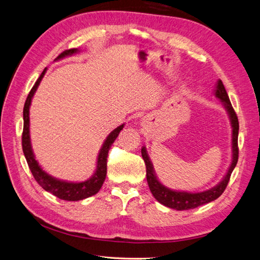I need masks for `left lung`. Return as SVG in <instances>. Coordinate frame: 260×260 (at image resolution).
Listing matches in <instances>:
<instances>
[{"label":"left lung","mask_w":260,"mask_h":260,"mask_svg":"<svg viewBox=\"0 0 260 260\" xmlns=\"http://www.w3.org/2000/svg\"><path fill=\"white\" fill-rule=\"evenodd\" d=\"M215 95L221 100L228 114H229L231 125H232V162L230 168L228 170L226 175L222 179L221 182L218 185L211 187L210 190L200 192V193H188V192H180L174 191L170 188L162 185L158 180H157L155 172L153 169V164L149 160V157L146 153L145 147H142L141 153L146 166V180L149 190H151L154 198L158 201L162 205L176 210H188L199 207L201 205H205L207 203L217 200L221 195L225 187L229 183V180L233 169L235 168L239 159V146H238V137H239V119L235 114L234 109L231 105V102L228 93L224 89V85L221 80H218Z\"/></svg>","instance_id":"1"}]
</instances>
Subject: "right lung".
Listing matches in <instances>:
<instances>
[{
  "label": "right lung",
  "mask_w": 260,
  "mask_h": 260,
  "mask_svg": "<svg viewBox=\"0 0 260 260\" xmlns=\"http://www.w3.org/2000/svg\"><path fill=\"white\" fill-rule=\"evenodd\" d=\"M77 52H78L77 49L66 50L62 53H60L56 59H60L62 57L68 56V55H72ZM45 72H46V68L43 70L41 76L39 77V79L36 81L32 89L30 90L26 100L25 106H23V130H22V138H21L22 152L26 157V160L31 170V174H32L37 182L40 184L45 191L52 193L53 195L56 196V198L64 201H72V202L81 201L86 198H90V196L94 194H96L100 191L102 185H103L106 178V171H107L108 151L109 148H111L112 144L115 142L118 135H119V132L122 130L123 124L119 125V127L116 128L115 130H113L111 133H109V136L105 140V142L99 153L95 174H94L92 178H90L89 180L84 181V182H79V183L66 182V181L58 180L46 174V172L39 166L38 161L35 158L32 148H31L30 135H29V107H30L31 100H32L34 94L37 91L39 84H40Z\"/></svg>",
  "instance_id": "right-lung-1"
}]
</instances>
